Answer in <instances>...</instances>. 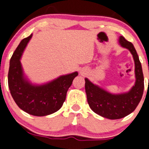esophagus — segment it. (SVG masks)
Instances as JSON below:
<instances>
[{
  "mask_svg": "<svg viewBox=\"0 0 149 149\" xmlns=\"http://www.w3.org/2000/svg\"><path fill=\"white\" fill-rule=\"evenodd\" d=\"M82 74H83V73H82Z\"/></svg>",
  "mask_w": 149,
  "mask_h": 149,
  "instance_id": "34e87169",
  "label": "esophagus"
}]
</instances>
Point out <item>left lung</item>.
Returning a JSON list of instances; mask_svg holds the SVG:
<instances>
[{"label": "left lung", "mask_w": 149, "mask_h": 149, "mask_svg": "<svg viewBox=\"0 0 149 149\" xmlns=\"http://www.w3.org/2000/svg\"><path fill=\"white\" fill-rule=\"evenodd\" d=\"M119 44L127 48L133 56L136 81L134 85L127 93L112 94L93 84L85 78V91L87 102L91 109L106 118L115 120L124 118L133 112L141 100L144 90V77L141 63L135 48L132 42L123 37H119Z\"/></svg>", "instance_id": "obj_1"}]
</instances>
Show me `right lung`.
Instances as JSON below:
<instances>
[{"label":"right lung","mask_w":149,"mask_h":149,"mask_svg":"<svg viewBox=\"0 0 149 149\" xmlns=\"http://www.w3.org/2000/svg\"><path fill=\"white\" fill-rule=\"evenodd\" d=\"M31 37L32 34L20 42L11 58L8 84L14 101L22 110L34 116H45L62 107L68 88L78 73L61 76L41 85L31 84L25 77L20 62L23 51Z\"/></svg>","instance_id":"1"}]
</instances>
